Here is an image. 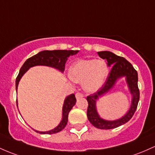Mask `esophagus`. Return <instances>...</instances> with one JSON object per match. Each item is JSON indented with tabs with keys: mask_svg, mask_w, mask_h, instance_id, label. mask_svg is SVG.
Returning <instances> with one entry per match:
<instances>
[{
	"mask_svg": "<svg viewBox=\"0 0 155 155\" xmlns=\"http://www.w3.org/2000/svg\"><path fill=\"white\" fill-rule=\"evenodd\" d=\"M83 96H84V95H83L82 93H76V98H77V99H79V98H82Z\"/></svg>",
	"mask_w": 155,
	"mask_h": 155,
	"instance_id": "obj_1",
	"label": "esophagus"
}]
</instances>
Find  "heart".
Segmentation results:
<instances>
[{
    "label": "heart",
    "instance_id": "b5f03b06",
    "mask_svg": "<svg viewBox=\"0 0 155 155\" xmlns=\"http://www.w3.org/2000/svg\"><path fill=\"white\" fill-rule=\"evenodd\" d=\"M70 75L74 82L83 83L86 91L93 93L104 84L108 75V67L104 60H80L71 67Z\"/></svg>",
    "mask_w": 155,
    "mask_h": 155
}]
</instances>
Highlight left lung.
Returning <instances> with one entry per match:
<instances>
[{
    "instance_id": "left-lung-1",
    "label": "left lung",
    "mask_w": 155,
    "mask_h": 155,
    "mask_svg": "<svg viewBox=\"0 0 155 155\" xmlns=\"http://www.w3.org/2000/svg\"><path fill=\"white\" fill-rule=\"evenodd\" d=\"M98 56L103 59H106L109 67H112L111 71L109 74L106 82L98 90L96 93L90 95L87 97L88 102L87 115L89 121L95 127L101 130H110L116 128L124 124L132 118L137 109L140 92L137 86V73L134 68L130 62H129L125 58L115 55L110 51L98 52ZM125 76L126 81L130 93L132 94V104L129 111L122 118L115 121H107L101 119L97 114L96 109V101L98 97L109 91L114 85L115 82L118 78Z\"/></svg>"
}]
</instances>
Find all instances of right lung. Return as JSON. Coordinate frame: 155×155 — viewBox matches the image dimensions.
I'll use <instances>...</instances> for the list:
<instances>
[{
    "mask_svg": "<svg viewBox=\"0 0 155 155\" xmlns=\"http://www.w3.org/2000/svg\"><path fill=\"white\" fill-rule=\"evenodd\" d=\"M79 51L72 50L42 51L39 52L36 55L28 58L21 67L19 74L16 79V84H15L16 91H18V84H19L20 79L30 68L37 65H45L54 68L62 73L64 71V67H65V63L66 61L68 60V58L71 55H75ZM76 102V99L74 94H71L70 96L66 97L64 101L63 107H62V120L57 127L50 131H47V132H40V131L35 130H34L40 134H54L62 131L67 125L69 112L71 111ZM17 106H18V101H17Z\"/></svg>",
    "mask_w": 155,
    "mask_h": 155,
    "instance_id": "1",
    "label": "right lung"
}]
</instances>
